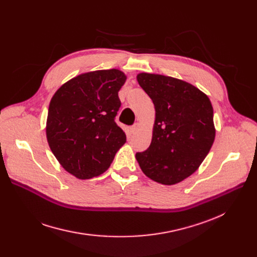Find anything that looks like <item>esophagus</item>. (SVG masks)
<instances>
[{"instance_id": "34e87169", "label": "esophagus", "mask_w": 257, "mask_h": 257, "mask_svg": "<svg viewBox=\"0 0 257 257\" xmlns=\"http://www.w3.org/2000/svg\"><path fill=\"white\" fill-rule=\"evenodd\" d=\"M140 128H141V125H140L139 123H136V124H134L133 126H131V128H130V130H131V133H132V134L137 133V132L140 130Z\"/></svg>"}]
</instances>
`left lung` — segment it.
Segmentation results:
<instances>
[{
    "label": "left lung",
    "instance_id": "8db88e82",
    "mask_svg": "<svg viewBox=\"0 0 257 257\" xmlns=\"http://www.w3.org/2000/svg\"><path fill=\"white\" fill-rule=\"evenodd\" d=\"M138 81L155 107L152 142L136 157L152 180L172 185L199 168L213 144V109L205 93L182 80L142 73Z\"/></svg>",
    "mask_w": 257,
    "mask_h": 257
}]
</instances>
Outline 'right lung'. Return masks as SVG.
<instances>
[{
    "mask_svg": "<svg viewBox=\"0 0 257 257\" xmlns=\"http://www.w3.org/2000/svg\"><path fill=\"white\" fill-rule=\"evenodd\" d=\"M126 76L118 70L96 71L67 81L49 106L47 139L60 165L79 179H89L110 167L126 143L115 123L118 90Z\"/></svg>",
    "mask_w": 257,
    "mask_h": 257,
    "instance_id": "right-lung-1",
    "label": "right lung"
}]
</instances>
